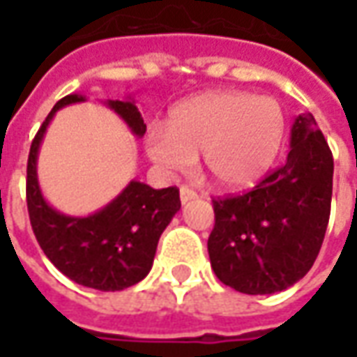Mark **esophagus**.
Segmentation results:
<instances>
[{
  "mask_svg": "<svg viewBox=\"0 0 357 357\" xmlns=\"http://www.w3.org/2000/svg\"><path fill=\"white\" fill-rule=\"evenodd\" d=\"M179 199L185 204V202L189 201H195V199H197V193H195L193 189H189V187H181V189H179Z\"/></svg>",
  "mask_w": 357,
  "mask_h": 357,
  "instance_id": "34e87169",
  "label": "esophagus"
}]
</instances>
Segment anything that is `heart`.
Here are the masks:
<instances>
[{
  "label": "heart",
  "mask_w": 357,
  "mask_h": 357,
  "mask_svg": "<svg viewBox=\"0 0 357 357\" xmlns=\"http://www.w3.org/2000/svg\"><path fill=\"white\" fill-rule=\"evenodd\" d=\"M284 114L271 97L222 89L185 99L166 126H151L145 151L166 174H187L201 155L202 172L224 191L256 185L281 151Z\"/></svg>",
  "instance_id": "heart-1"
}]
</instances>
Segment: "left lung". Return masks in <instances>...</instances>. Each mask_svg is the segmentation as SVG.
I'll return each mask as SVG.
<instances>
[{
    "instance_id": "8db88e82",
    "label": "left lung",
    "mask_w": 357,
    "mask_h": 357,
    "mask_svg": "<svg viewBox=\"0 0 357 357\" xmlns=\"http://www.w3.org/2000/svg\"><path fill=\"white\" fill-rule=\"evenodd\" d=\"M333 155L315 118H294L284 164L239 197L214 202L216 277L245 294H273L306 275L329 224Z\"/></svg>"
}]
</instances>
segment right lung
I'll list each match as a JSON object with an SVG mask.
<instances>
[{"label": "right lung", "mask_w": 357, "mask_h": 357, "mask_svg": "<svg viewBox=\"0 0 357 357\" xmlns=\"http://www.w3.org/2000/svg\"><path fill=\"white\" fill-rule=\"evenodd\" d=\"M86 95L70 93L53 107L36 133L26 168L30 224L43 255L74 283L97 291H124L145 279L153 268L156 245L172 218L181 208L176 187L153 189L132 179L102 208L88 216H68L45 201L38 181V155L47 126L63 107L84 102ZM132 130L143 137L147 126L135 101H107Z\"/></svg>", "instance_id": "1"}]
</instances>
